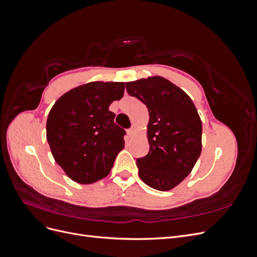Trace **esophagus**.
<instances>
[{
	"label": "esophagus",
	"instance_id": "esophagus-1",
	"mask_svg": "<svg viewBox=\"0 0 257 257\" xmlns=\"http://www.w3.org/2000/svg\"><path fill=\"white\" fill-rule=\"evenodd\" d=\"M135 133H136V127H135V126H132L130 130H127V135H128L131 138L134 137Z\"/></svg>",
	"mask_w": 257,
	"mask_h": 257
}]
</instances>
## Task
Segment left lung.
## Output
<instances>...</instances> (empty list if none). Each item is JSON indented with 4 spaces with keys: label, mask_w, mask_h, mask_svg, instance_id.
<instances>
[{
    "label": "left lung",
    "mask_w": 257,
    "mask_h": 257,
    "mask_svg": "<svg viewBox=\"0 0 257 257\" xmlns=\"http://www.w3.org/2000/svg\"><path fill=\"white\" fill-rule=\"evenodd\" d=\"M130 95L147 106L150 150L137 159L138 175L150 188L169 191L190 175L201 153L203 125L186 93L161 76L125 83Z\"/></svg>",
    "instance_id": "8db88e82"
}]
</instances>
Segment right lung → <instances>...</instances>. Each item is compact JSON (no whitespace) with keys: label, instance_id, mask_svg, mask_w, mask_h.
<instances>
[{"label":"right lung","instance_id":"add662e5","mask_svg":"<svg viewBox=\"0 0 257 257\" xmlns=\"http://www.w3.org/2000/svg\"><path fill=\"white\" fill-rule=\"evenodd\" d=\"M124 82L92 81L62 95L48 114L46 135L54 160L73 181L90 184L109 175L125 131L109 111Z\"/></svg>","mask_w":257,"mask_h":257}]
</instances>
